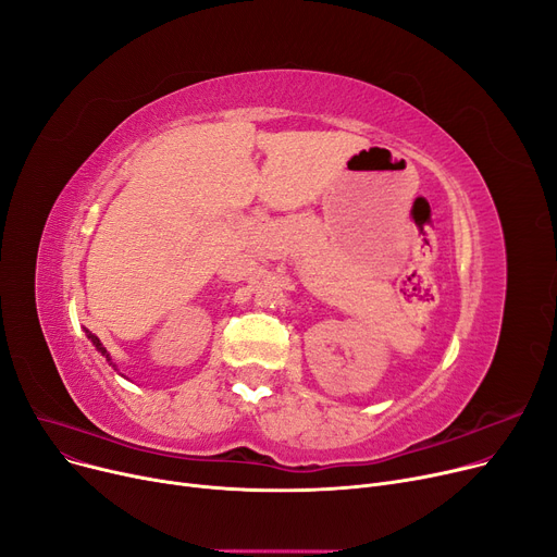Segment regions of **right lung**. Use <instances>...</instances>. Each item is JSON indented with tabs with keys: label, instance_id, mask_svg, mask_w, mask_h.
Returning a JSON list of instances; mask_svg holds the SVG:
<instances>
[{
	"label": "right lung",
	"instance_id": "right-lung-1",
	"mask_svg": "<svg viewBox=\"0 0 557 557\" xmlns=\"http://www.w3.org/2000/svg\"><path fill=\"white\" fill-rule=\"evenodd\" d=\"M87 338H90V341H92V343H95V347H97V349H99V352H101V355H103V357H106V361H110V357H108V355H106V347H103V345H101V341H99V338H97V336H95V334H90V332H87Z\"/></svg>",
	"mask_w": 557,
	"mask_h": 557
}]
</instances>
